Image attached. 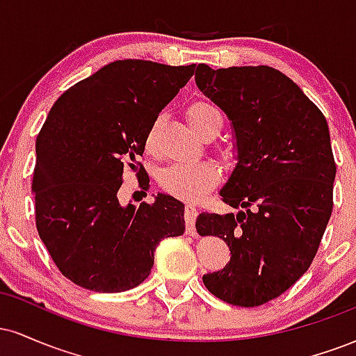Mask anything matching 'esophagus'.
<instances>
[{
  "label": "esophagus",
  "mask_w": 356,
  "mask_h": 356,
  "mask_svg": "<svg viewBox=\"0 0 356 356\" xmlns=\"http://www.w3.org/2000/svg\"><path fill=\"white\" fill-rule=\"evenodd\" d=\"M195 218H197V207L194 204H186V207H184V219H186V231L189 234L194 232Z\"/></svg>",
  "instance_id": "1"
}]
</instances>
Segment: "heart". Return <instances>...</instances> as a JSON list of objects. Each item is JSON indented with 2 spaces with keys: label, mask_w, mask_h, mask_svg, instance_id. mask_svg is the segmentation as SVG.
Listing matches in <instances>:
<instances>
[{
  "label": "heart",
  "mask_w": 356,
  "mask_h": 356,
  "mask_svg": "<svg viewBox=\"0 0 356 356\" xmlns=\"http://www.w3.org/2000/svg\"><path fill=\"white\" fill-rule=\"evenodd\" d=\"M187 118L199 134L207 127L222 125V113L216 105L207 102H194L187 108ZM157 132V122H154L145 136V149L152 150ZM216 181V169L209 162H174L162 169L159 184L165 192L184 199H195L202 195Z\"/></svg>",
  "instance_id": "1"
}]
</instances>
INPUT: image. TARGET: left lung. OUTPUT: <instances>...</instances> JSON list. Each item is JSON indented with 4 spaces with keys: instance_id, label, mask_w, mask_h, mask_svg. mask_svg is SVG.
Returning <instances> with one entry per match:
<instances>
[{
    "instance_id": "obj_1",
    "label": "left lung",
    "mask_w": 356,
    "mask_h": 356,
    "mask_svg": "<svg viewBox=\"0 0 356 356\" xmlns=\"http://www.w3.org/2000/svg\"><path fill=\"white\" fill-rule=\"evenodd\" d=\"M195 83L234 127L238 164L220 189L238 212H202L201 236H218L231 261L204 275L214 296L252 308L288 291L308 271L333 211L337 174L321 110L276 68L201 63Z\"/></svg>"
}]
</instances>
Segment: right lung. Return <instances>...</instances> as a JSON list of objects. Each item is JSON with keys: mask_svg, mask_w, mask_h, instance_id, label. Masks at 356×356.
Returning <instances> with one entry per match:
<instances>
[{"mask_svg": "<svg viewBox=\"0 0 356 356\" xmlns=\"http://www.w3.org/2000/svg\"><path fill=\"white\" fill-rule=\"evenodd\" d=\"M194 72L112 61L51 107L36 137L31 189L40 238L72 283L99 293L136 288L150 275L157 244L186 231L184 204L172 195L136 207L120 206L117 192L127 169L147 174V132Z\"/></svg>", "mask_w": 356, "mask_h": 356, "instance_id": "obj_1", "label": "right lung"}]
</instances>
